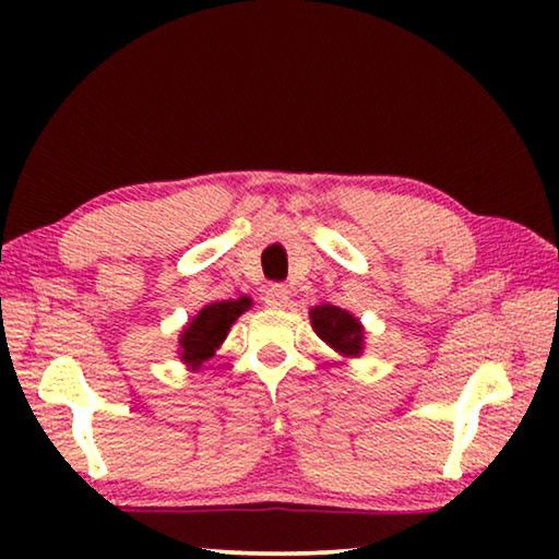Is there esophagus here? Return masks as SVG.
Instances as JSON below:
<instances>
[{"mask_svg":"<svg viewBox=\"0 0 559 559\" xmlns=\"http://www.w3.org/2000/svg\"><path fill=\"white\" fill-rule=\"evenodd\" d=\"M288 298H290V290H288V286H283V283H273V286H269L266 293H263V302H266V306L273 310L286 308Z\"/></svg>","mask_w":559,"mask_h":559,"instance_id":"esophagus-1","label":"esophagus"}]
</instances>
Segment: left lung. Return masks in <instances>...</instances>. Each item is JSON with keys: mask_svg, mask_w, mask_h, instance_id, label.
<instances>
[{"mask_svg": "<svg viewBox=\"0 0 559 559\" xmlns=\"http://www.w3.org/2000/svg\"><path fill=\"white\" fill-rule=\"evenodd\" d=\"M310 325H313L316 335L323 340L328 347H333L337 355L343 357H359L365 349V328L349 310L330 306L310 308Z\"/></svg>", "mask_w": 559, "mask_h": 559, "instance_id": "left-lung-1", "label": "left lung"}]
</instances>
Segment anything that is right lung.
Masks as SVG:
<instances>
[{"label":"right lung","instance_id":"1","mask_svg":"<svg viewBox=\"0 0 559 559\" xmlns=\"http://www.w3.org/2000/svg\"><path fill=\"white\" fill-rule=\"evenodd\" d=\"M251 308V300L241 296L236 300H214L197 313L179 333V362H185L189 370H200L202 362L214 357L216 349L229 335L231 325L239 320L243 310Z\"/></svg>","mask_w":559,"mask_h":559}]
</instances>
